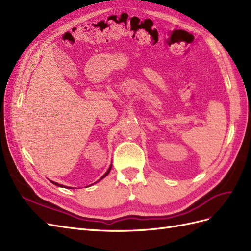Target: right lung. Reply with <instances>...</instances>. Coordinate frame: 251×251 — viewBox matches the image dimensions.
<instances>
[{
    "instance_id": "right-lung-1",
    "label": "right lung",
    "mask_w": 251,
    "mask_h": 251,
    "mask_svg": "<svg viewBox=\"0 0 251 251\" xmlns=\"http://www.w3.org/2000/svg\"><path fill=\"white\" fill-rule=\"evenodd\" d=\"M111 169H112V164L110 165V168L108 169V171L104 173V175H103V176H102V177H101V178H100V180H98V181H100V180H101V179H103V178H104L105 176H108V174L110 173ZM98 181H97V182H98ZM51 182H52V183H53V184H54V185H56V186H60V187H67V186H64V185H62V184H58V183H56V182H53V181H51ZM95 183H96V182H95ZM67 188H71V187H67Z\"/></svg>"
}]
</instances>
